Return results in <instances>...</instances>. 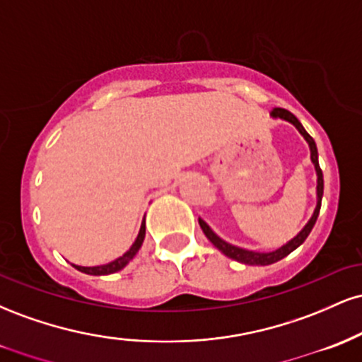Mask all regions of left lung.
<instances>
[{
    "label": "left lung",
    "mask_w": 362,
    "mask_h": 362,
    "mask_svg": "<svg viewBox=\"0 0 362 362\" xmlns=\"http://www.w3.org/2000/svg\"><path fill=\"white\" fill-rule=\"evenodd\" d=\"M272 117H279V119H284L288 120V122L294 124L296 126L298 131L301 132L303 138H305L306 141H308L310 144V151H311V161H313L315 165V170H317V175H318V185H317V195H318V202H317V207H315V213L313 216H311V219L308 221V224H306L305 228L298 233L296 236H294L291 242H288L284 245V247L277 248L276 252H271V253H260V252H250V250H245V248H238V247H233V245L226 243L224 240L219 238L218 235L214 233L213 230H211L207 224L202 221V219H199V224H201L202 231H204V235L207 236V240H209L211 243L214 245L218 250H221L224 255L230 257V259H233L236 262H242V264H248V265H269V264H274V262L284 259V257H288L291 252L296 250L300 245L305 242L306 238H308V235L311 233V230H313L315 223H317V218L320 214V207H322V197H323V173H322V168H320L318 165V151H317V144H315V141L311 136L308 134V132L305 131V127L301 126V122L298 120L296 117H294L293 114H291L289 110L286 109H279V107H276V109H272L271 112Z\"/></svg>",
    "instance_id": "1"
}]
</instances>
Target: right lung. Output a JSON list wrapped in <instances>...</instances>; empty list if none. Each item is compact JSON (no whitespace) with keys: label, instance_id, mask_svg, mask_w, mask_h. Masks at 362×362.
<instances>
[{"label":"right lung","instance_id":"1","mask_svg":"<svg viewBox=\"0 0 362 362\" xmlns=\"http://www.w3.org/2000/svg\"><path fill=\"white\" fill-rule=\"evenodd\" d=\"M144 233H146V224H141V230H139V235L138 238H136V242L132 243V247L129 248V250L124 253L122 257H119V259H115L114 262H110V264H105V265H98V267H81V265H73L74 269H78V271L85 272V274H90V276H107V274H114L120 271V269H124L126 265L129 264V260L134 259V255L138 253V250L141 248V245H143V240H144Z\"/></svg>","mask_w":362,"mask_h":362}]
</instances>
